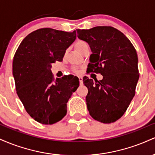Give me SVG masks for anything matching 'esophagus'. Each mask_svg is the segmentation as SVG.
Returning a JSON list of instances; mask_svg holds the SVG:
<instances>
[{
    "label": "esophagus",
    "mask_w": 155,
    "mask_h": 155,
    "mask_svg": "<svg viewBox=\"0 0 155 155\" xmlns=\"http://www.w3.org/2000/svg\"><path fill=\"white\" fill-rule=\"evenodd\" d=\"M79 79L80 84H83V78L81 77V76H79Z\"/></svg>",
    "instance_id": "obj_1"
}]
</instances>
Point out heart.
Instances as JSON below:
<instances>
[{
	"instance_id": "b5f03b06",
	"label": "heart",
	"mask_w": 155,
	"mask_h": 155,
	"mask_svg": "<svg viewBox=\"0 0 155 155\" xmlns=\"http://www.w3.org/2000/svg\"><path fill=\"white\" fill-rule=\"evenodd\" d=\"M74 47H75L76 50L79 51V52L82 53V51L84 50L86 48H88L89 46H88V44L87 43V42H85L84 41L78 40L76 41L75 44H74ZM73 70H74V71L75 73H79L80 71V70L78 68H74Z\"/></svg>"
}]
</instances>
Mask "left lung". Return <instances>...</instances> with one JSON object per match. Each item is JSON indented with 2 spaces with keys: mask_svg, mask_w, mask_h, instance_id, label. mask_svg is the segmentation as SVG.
<instances>
[{
  "mask_svg": "<svg viewBox=\"0 0 155 155\" xmlns=\"http://www.w3.org/2000/svg\"><path fill=\"white\" fill-rule=\"evenodd\" d=\"M77 36L90 45L87 71L101 74L103 79L95 81L83 78L88 89L87 109L94 120L112 123L123 116L136 94L139 78L138 55L130 41L111 26L77 29Z\"/></svg>",
  "mask_w": 155,
  "mask_h": 155,
  "instance_id": "8db88e82",
  "label": "left lung"
}]
</instances>
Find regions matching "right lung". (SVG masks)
<instances>
[{"label":"right lung","mask_w":155,"mask_h":155,"mask_svg":"<svg viewBox=\"0 0 155 155\" xmlns=\"http://www.w3.org/2000/svg\"><path fill=\"white\" fill-rule=\"evenodd\" d=\"M76 38V31L41 28L27 35L16 51L12 63L16 91L25 111L39 123L61 120L66 115L67 102L79 87L76 83L71 87V76L55 79L51 71V64L63 61Z\"/></svg>","instance_id":"obj_1"}]
</instances>
